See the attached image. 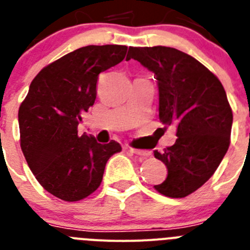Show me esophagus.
<instances>
[{"label":"esophagus","instance_id":"1","mask_svg":"<svg viewBox=\"0 0 250 250\" xmlns=\"http://www.w3.org/2000/svg\"><path fill=\"white\" fill-rule=\"evenodd\" d=\"M128 151H131L132 153L137 156H142V157H149L151 156V151L147 149H137V148H128Z\"/></svg>","mask_w":250,"mask_h":250}]
</instances>
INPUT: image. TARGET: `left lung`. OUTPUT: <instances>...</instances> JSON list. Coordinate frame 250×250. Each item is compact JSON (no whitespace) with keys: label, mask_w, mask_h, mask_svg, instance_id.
Wrapping results in <instances>:
<instances>
[{"label":"left lung","mask_w":250,"mask_h":250,"mask_svg":"<svg viewBox=\"0 0 250 250\" xmlns=\"http://www.w3.org/2000/svg\"><path fill=\"white\" fill-rule=\"evenodd\" d=\"M129 59L155 73L160 121L177 128L175 145L153 152L167 167L155 188L168 197L188 196L214 175L229 148L233 112L224 86L200 62L173 47L129 46Z\"/></svg>","instance_id":"8db88e82"}]
</instances>
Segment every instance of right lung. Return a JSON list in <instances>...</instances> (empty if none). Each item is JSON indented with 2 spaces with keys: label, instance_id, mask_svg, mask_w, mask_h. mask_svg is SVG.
Wrapping results in <instances>:
<instances>
[{
  "label": "right lung",
  "instance_id": "add662e5",
  "mask_svg": "<svg viewBox=\"0 0 250 250\" xmlns=\"http://www.w3.org/2000/svg\"><path fill=\"white\" fill-rule=\"evenodd\" d=\"M127 46L89 45L45 66L19 109L20 145L42 188L64 201H79L101 185L105 164L122 147L79 136L78 125L97 98L99 74L125 59Z\"/></svg>",
  "mask_w": 250,
  "mask_h": 250
}]
</instances>
